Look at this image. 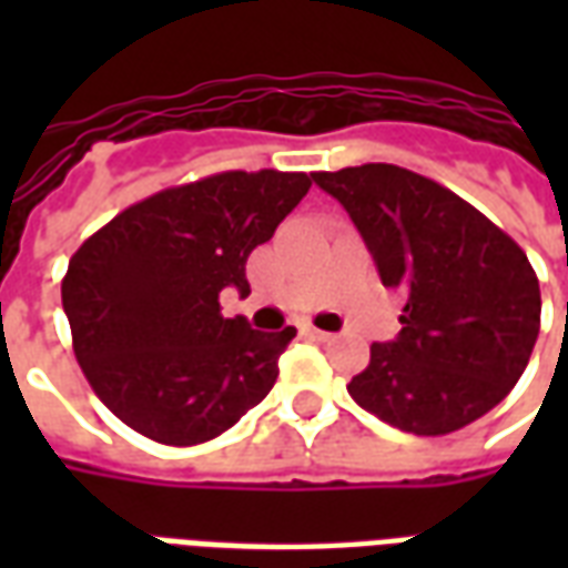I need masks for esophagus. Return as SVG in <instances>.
<instances>
[{
    "mask_svg": "<svg viewBox=\"0 0 568 568\" xmlns=\"http://www.w3.org/2000/svg\"><path fill=\"white\" fill-rule=\"evenodd\" d=\"M304 332H307V337H313V341H322V344H328V341H334L332 332H322V328H316V325H307Z\"/></svg>",
    "mask_w": 568,
    "mask_h": 568,
    "instance_id": "obj_1",
    "label": "esophagus"
}]
</instances>
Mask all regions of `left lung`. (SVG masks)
Segmentation results:
<instances>
[{
  "label": "left lung",
  "mask_w": 568,
  "mask_h": 568,
  "mask_svg": "<svg viewBox=\"0 0 568 568\" xmlns=\"http://www.w3.org/2000/svg\"><path fill=\"white\" fill-rule=\"evenodd\" d=\"M313 182L344 203L383 285L405 288L402 332L371 344L349 381L358 407L410 435H447L511 393L541 325L526 252L450 187L395 163H362Z\"/></svg>",
  "instance_id": "obj_1"
}]
</instances>
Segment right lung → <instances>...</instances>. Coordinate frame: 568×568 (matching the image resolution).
I'll list each match as a JSON object with an SVG mask.
<instances>
[{
    "label": "right lung",
    "mask_w": 568,
    "mask_h": 568,
    "mask_svg": "<svg viewBox=\"0 0 568 568\" xmlns=\"http://www.w3.org/2000/svg\"><path fill=\"white\" fill-rule=\"evenodd\" d=\"M313 185L307 173L227 170L163 187L88 236L69 258L63 310L91 389L158 444L219 438L271 393L295 328L222 316L246 295V258Z\"/></svg>",
    "instance_id": "right-lung-1"
}]
</instances>
